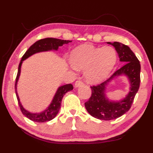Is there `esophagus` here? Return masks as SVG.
<instances>
[{
  "instance_id": "obj_1",
  "label": "esophagus",
  "mask_w": 153,
  "mask_h": 153,
  "mask_svg": "<svg viewBox=\"0 0 153 153\" xmlns=\"http://www.w3.org/2000/svg\"><path fill=\"white\" fill-rule=\"evenodd\" d=\"M83 84H84V83H83L82 82L79 81V80H77V81H76V83H75V87L77 88V87H79V86H82Z\"/></svg>"
}]
</instances>
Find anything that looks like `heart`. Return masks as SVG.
Here are the masks:
<instances>
[{"label": "heart", "instance_id": "obj_1", "mask_svg": "<svg viewBox=\"0 0 153 153\" xmlns=\"http://www.w3.org/2000/svg\"><path fill=\"white\" fill-rule=\"evenodd\" d=\"M117 53L109 46L102 48L86 44L74 49L69 63L74 69L84 70V77L90 84H97L109 75L117 61Z\"/></svg>", "mask_w": 153, "mask_h": 153}]
</instances>
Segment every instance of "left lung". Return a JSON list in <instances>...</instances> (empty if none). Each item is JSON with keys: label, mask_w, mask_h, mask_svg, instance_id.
I'll return each mask as SVG.
<instances>
[{"label": "left lung", "mask_w": 153, "mask_h": 153, "mask_svg": "<svg viewBox=\"0 0 153 153\" xmlns=\"http://www.w3.org/2000/svg\"><path fill=\"white\" fill-rule=\"evenodd\" d=\"M107 44L115 47L120 61L124 65L107 80L97 86H91L92 95L85 102V107L90 115L105 121L115 120L128 112L138 91L140 82V64L129 46L118 42ZM119 76H126L128 78L129 92L123 100L112 101L106 97L105 90L109 83Z\"/></svg>", "instance_id": "left-lung-1"}]
</instances>
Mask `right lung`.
Instances as JSON below:
<instances>
[{
    "instance_id": "add662e5",
    "label": "right lung",
    "mask_w": 153,
    "mask_h": 153,
    "mask_svg": "<svg viewBox=\"0 0 153 153\" xmlns=\"http://www.w3.org/2000/svg\"><path fill=\"white\" fill-rule=\"evenodd\" d=\"M71 42H72V41L64 40L54 38H44V39H41L37 41V42H36L33 45L31 46L30 47L28 48V50L25 52L24 56H22V60H21L20 63L19 65V67H18V72L16 80H15V88L20 109L25 117L30 119V120L35 121V122L42 123L49 121L55 118L56 115L58 114L59 109H60L61 108V101L62 99H63V96L67 92L71 91V90H73L74 86H72V84H65L63 85V86H59L57 90H56L55 96H54L53 100H52L51 104L48 105V107L46 108L45 110H44L40 113H31L23 107V105L20 102V99L17 92V82L20 76L21 67H22L23 61L25 60V59H27V58H29L30 56L32 55H34L36 53L51 51H58L59 46H62L63 45H66V44H68Z\"/></svg>"
}]
</instances>
